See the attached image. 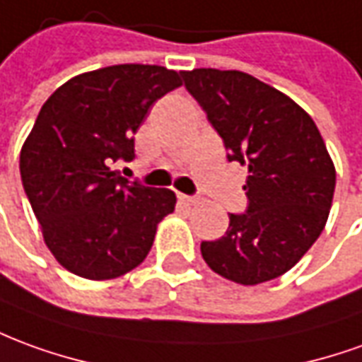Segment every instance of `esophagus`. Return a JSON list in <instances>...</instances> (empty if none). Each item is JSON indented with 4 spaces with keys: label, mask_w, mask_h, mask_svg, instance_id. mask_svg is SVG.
Returning <instances> with one entry per match:
<instances>
[{
    "label": "esophagus",
    "mask_w": 362,
    "mask_h": 362,
    "mask_svg": "<svg viewBox=\"0 0 362 362\" xmlns=\"http://www.w3.org/2000/svg\"><path fill=\"white\" fill-rule=\"evenodd\" d=\"M178 199H180L182 204H186V206H196V204H199L198 196H186V194H178Z\"/></svg>",
    "instance_id": "esophagus-1"
}]
</instances>
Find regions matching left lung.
Returning a JSON list of instances; mask_svg holds the SVG:
<instances>
[{
  "mask_svg": "<svg viewBox=\"0 0 362 362\" xmlns=\"http://www.w3.org/2000/svg\"><path fill=\"white\" fill-rule=\"evenodd\" d=\"M180 76L229 163L249 166V206L229 214L223 237L202 241V257L237 284L278 278L317 241L329 216L335 166L322 135L298 103L251 74L196 68Z\"/></svg>",
  "mask_w": 362,
  "mask_h": 362,
  "instance_id": "left-lung-1",
  "label": "left lung"
}]
</instances>
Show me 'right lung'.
I'll list each match as a JSON object with an SVG mask.
<instances>
[{"label": "right lung", "instance_id": "right-lung-1", "mask_svg": "<svg viewBox=\"0 0 362 362\" xmlns=\"http://www.w3.org/2000/svg\"><path fill=\"white\" fill-rule=\"evenodd\" d=\"M182 86L174 70L117 64L68 80L40 107L21 148L25 194L54 259L88 280L139 267L176 196L111 170L135 158L151 105Z\"/></svg>", "mask_w": 362, "mask_h": 362}]
</instances>
